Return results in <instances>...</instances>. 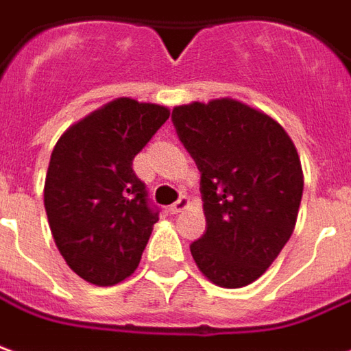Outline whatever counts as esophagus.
I'll use <instances>...</instances> for the list:
<instances>
[{
	"instance_id": "obj_1",
	"label": "esophagus",
	"mask_w": 351,
	"mask_h": 351,
	"mask_svg": "<svg viewBox=\"0 0 351 351\" xmlns=\"http://www.w3.org/2000/svg\"><path fill=\"white\" fill-rule=\"evenodd\" d=\"M188 205H190V199H188V197H186V195H180V197H178V201H175V203H173V205H171V213H173V215H178V213H182L184 209H188Z\"/></svg>"
}]
</instances>
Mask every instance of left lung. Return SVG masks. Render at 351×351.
Segmentation results:
<instances>
[{
	"instance_id": "obj_1",
	"label": "left lung",
	"mask_w": 351,
	"mask_h": 351,
	"mask_svg": "<svg viewBox=\"0 0 351 351\" xmlns=\"http://www.w3.org/2000/svg\"><path fill=\"white\" fill-rule=\"evenodd\" d=\"M176 134L201 173L207 230L190 251L218 287L251 285L293 234L302 199L300 158L285 129L234 99L173 110Z\"/></svg>"
}]
</instances>
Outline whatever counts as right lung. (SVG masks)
Segmentation results:
<instances>
[{
	"label": "right lung",
	"mask_w": 351,
	"mask_h": 351,
	"mask_svg": "<svg viewBox=\"0 0 351 351\" xmlns=\"http://www.w3.org/2000/svg\"><path fill=\"white\" fill-rule=\"evenodd\" d=\"M171 116L169 108L116 99L66 131L51 154L43 201L66 264L93 285L133 274L159 213L133 159Z\"/></svg>",
	"instance_id": "obj_1"
}]
</instances>
